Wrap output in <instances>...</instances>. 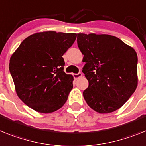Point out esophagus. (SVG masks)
Masks as SVG:
<instances>
[{
	"mask_svg": "<svg viewBox=\"0 0 146 146\" xmlns=\"http://www.w3.org/2000/svg\"><path fill=\"white\" fill-rule=\"evenodd\" d=\"M82 73H81V72H79V73H74V74H73V77H74L75 79H78V78L82 77Z\"/></svg>",
	"mask_w": 146,
	"mask_h": 146,
	"instance_id": "1",
	"label": "esophagus"
}]
</instances>
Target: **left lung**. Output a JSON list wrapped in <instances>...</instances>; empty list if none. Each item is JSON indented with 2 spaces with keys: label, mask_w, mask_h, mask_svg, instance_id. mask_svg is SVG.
Returning <instances> with one entry per match:
<instances>
[{
  "label": "left lung",
  "mask_w": 146,
  "mask_h": 146,
  "mask_svg": "<svg viewBox=\"0 0 146 146\" xmlns=\"http://www.w3.org/2000/svg\"><path fill=\"white\" fill-rule=\"evenodd\" d=\"M77 35L78 46L86 62L82 72L89 82L83 92L86 102L99 113L116 111L137 86L136 51L111 35Z\"/></svg>",
  "instance_id": "left-lung-1"
}]
</instances>
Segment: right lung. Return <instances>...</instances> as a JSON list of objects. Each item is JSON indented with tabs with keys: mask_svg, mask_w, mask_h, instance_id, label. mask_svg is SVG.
I'll list each match as a JSON object with an SVG mask.
<instances>
[{
	"mask_svg": "<svg viewBox=\"0 0 146 146\" xmlns=\"http://www.w3.org/2000/svg\"><path fill=\"white\" fill-rule=\"evenodd\" d=\"M76 36L54 31L36 33L26 38L12 54L10 73L17 96L28 106L50 113L65 104L73 77L64 73L62 56Z\"/></svg>",
	"mask_w": 146,
	"mask_h": 146,
	"instance_id": "right-lung-1",
	"label": "right lung"
}]
</instances>
